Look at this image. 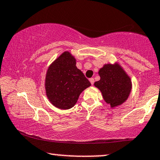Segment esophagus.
Returning a JSON list of instances; mask_svg holds the SVG:
<instances>
[{"label":"esophagus","mask_w":160,"mask_h":160,"mask_svg":"<svg viewBox=\"0 0 160 160\" xmlns=\"http://www.w3.org/2000/svg\"><path fill=\"white\" fill-rule=\"evenodd\" d=\"M89 80H90V83H91V84H94V82H95V81H94V78H90V79H89Z\"/></svg>","instance_id":"1"}]
</instances>
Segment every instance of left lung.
I'll return each instance as SVG.
<instances>
[{
  "label": "left lung",
  "mask_w": 160,
  "mask_h": 160,
  "mask_svg": "<svg viewBox=\"0 0 160 160\" xmlns=\"http://www.w3.org/2000/svg\"><path fill=\"white\" fill-rule=\"evenodd\" d=\"M100 80L94 85L102 93L106 103L112 108L127 100L132 90V81L119 64H107L98 71Z\"/></svg>",
  "instance_id": "obj_1"
}]
</instances>
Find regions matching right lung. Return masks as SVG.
Masks as SVG:
<instances>
[{"mask_svg":"<svg viewBox=\"0 0 160 160\" xmlns=\"http://www.w3.org/2000/svg\"><path fill=\"white\" fill-rule=\"evenodd\" d=\"M76 64L73 56L65 51L47 70L46 95L50 102L59 109H68L74 107L82 91L91 85Z\"/></svg>","mask_w":160,"mask_h":160,"instance_id":"obj_1","label":"right lung"}]
</instances>
